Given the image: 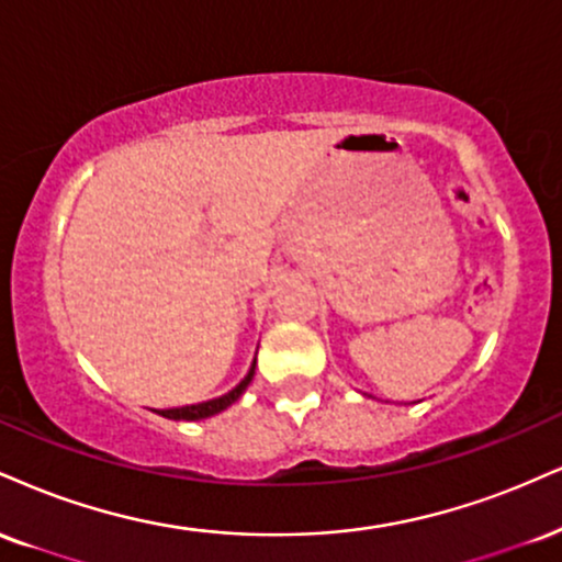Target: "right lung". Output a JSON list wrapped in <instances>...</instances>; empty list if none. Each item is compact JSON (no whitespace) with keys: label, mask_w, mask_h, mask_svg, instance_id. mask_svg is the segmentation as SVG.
Returning <instances> with one entry per match:
<instances>
[{"label":"right lung","mask_w":562,"mask_h":562,"mask_svg":"<svg viewBox=\"0 0 562 562\" xmlns=\"http://www.w3.org/2000/svg\"><path fill=\"white\" fill-rule=\"evenodd\" d=\"M254 369H256V361H254L251 371H248V374H246V380H243V382L238 384V387L229 390L227 395L214 397V401H206V403L182 405V408H165V411H157V414L165 416V418H172V422H201V418H209V416L220 414V411L229 408V405H233V403L238 401V397L243 395V392H246V387H248V384H251V380H254Z\"/></svg>","instance_id":"obj_1"}]
</instances>
